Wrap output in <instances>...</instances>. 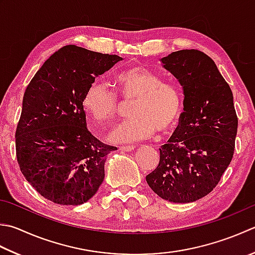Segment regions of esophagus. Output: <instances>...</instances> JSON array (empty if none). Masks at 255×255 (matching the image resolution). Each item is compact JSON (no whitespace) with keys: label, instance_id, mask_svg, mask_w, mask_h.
<instances>
[{"label":"esophagus","instance_id":"1","mask_svg":"<svg viewBox=\"0 0 255 255\" xmlns=\"http://www.w3.org/2000/svg\"><path fill=\"white\" fill-rule=\"evenodd\" d=\"M134 148H136L134 146H121V147H119V150L129 152V151L134 150Z\"/></svg>","mask_w":255,"mask_h":255}]
</instances>
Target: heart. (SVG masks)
Wrapping results in <instances>:
<instances>
[{
    "label": "heart",
    "instance_id": "1",
    "mask_svg": "<svg viewBox=\"0 0 255 255\" xmlns=\"http://www.w3.org/2000/svg\"><path fill=\"white\" fill-rule=\"evenodd\" d=\"M119 93L125 104H133L130 121L124 123L111 134L113 142H134L154 133L172 131L183 114L184 98L181 88L166 83L160 75L144 67H132L117 76ZM85 111L95 125H111L122 112L123 103L106 83L95 81L83 97Z\"/></svg>",
    "mask_w": 255,
    "mask_h": 255
}]
</instances>
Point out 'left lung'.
I'll return each mask as SVG.
<instances>
[{
    "label": "left lung",
    "mask_w": 255,
    "mask_h": 255,
    "mask_svg": "<svg viewBox=\"0 0 255 255\" xmlns=\"http://www.w3.org/2000/svg\"><path fill=\"white\" fill-rule=\"evenodd\" d=\"M161 62L181 84L184 106L146 180L164 200L193 202L217 187L232 160L238 131L233 94L212 58L201 51L181 49Z\"/></svg>",
    "instance_id": "left-lung-1"
}]
</instances>
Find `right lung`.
Masks as SVG:
<instances>
[{
    "mask_svg": "<svg viewBox=\"0 0 255 255\" xmlns=\"http://www.w3.org/2000/svg\"><path fill=\"white\" fill-rule=\"evenodd\" d=\"M123 61L67 45L55 52L25 89L15 132L19 169L41 196L78 206L97 192L106 156L116 147L87 129L83 97L98 75Z\"/></svg>",
    "mask_w": 255,
    "mask_h": 255,
    "instance_id": "obj_1",
    "label": "right lung"
}]
</instances>
